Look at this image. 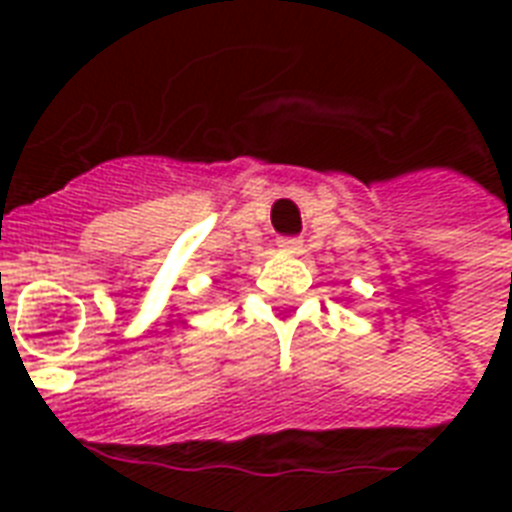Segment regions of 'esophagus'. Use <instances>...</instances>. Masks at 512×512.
<instances>
[{"instance_id":"obj_1","label":"esophagus","mask_w":512,"mask_h":512,"mask_svg":"<svg viewBox=\"0 0 512 512\" xmlns=\"http://www.w3.org/2000/svg\"><path fill=\"white\" fill-rule=\"evenodd\" d=\"M279 249L281 252H287V255H300V252H303V239H297V236H284V239H279Z\"/></svg>"}]
</instances>
